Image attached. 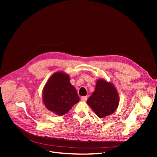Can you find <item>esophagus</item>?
Listing matches in <instances>:
<instances>
[{
    "instance_id": "34e87169",
    "label": "esophagus",
    "mask_w": 157,
    "mask_h": 157,
    "mask_svg": "<svg viewBox=\"0 0 157 157\" xmlns=\"http://www.w3.org/2000/svg\"><path fill=\"white\" fill-rule=\"evenodd\" d=\"M81 100L83 101H86L87 100V96H82L81 97Z\"/></svg>"
}]
</instances>
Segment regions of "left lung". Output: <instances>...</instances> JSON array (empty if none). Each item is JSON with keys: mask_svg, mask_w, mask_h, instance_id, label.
I'll list each match as a JSON object with an SVG mask.
<instances>
[{"mask_svg": "<svg viewBox=\"0 0 157 157\" xmlns=\"http://www.w3.org/2000/svg\"><path fill=\"white\" fill-rule=\"evenodd\" d=\"M99 118L113 114L119 103V96L115 86L104 79H98L96 88L86 101Z\"/></svg>", "mask_w": 157, "mask_h": 157, "instance_id": "obj_1", "label": "left lung"}]
</instances>
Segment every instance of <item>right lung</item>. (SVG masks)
Returning a JSON list of instances; mask_svg holds the SVG:
<instances>
[{"mask_svg": "<svg viewBox=\"0 0 157 157\" xmlns=\"http://www.w3.org/2000/svg\"><path fill=\"white\" fill-rule=\"evenodd\" d=\"M80 100L77 90L70 83L69 76L63 72L52 75L46 83L42 101L49 111L62 116Z\"/></svg>", "mask_w": 157, "mask_h": 157, "instance_id": "1", "label": "right lung"}]
</instances>
